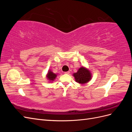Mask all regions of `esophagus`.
Returning <instances> with one entry per match:
<instances>
[{
	"label": "esophagus",
	"instance_id": "esophagus-1",
	"mask_svg": "<svg viewBox=\"0 0 132 132\" xmlns=\"http://www.w3.org/2000/svg\"><path fill=\"white\" fill-rule=\"evenodd\" d=\"M64 73L66 74H69L70 73V72H69V71H66V72H65Z\"/></svg>",
	"mask_w": 132,
	"mask_h": 132
}]
</instances>
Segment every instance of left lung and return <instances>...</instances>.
<instances>
[{"label": "left lung", "mask_w": 132, "mask_h": 132, "mask_svg": "<svg viewBox=\"0 0 132 132\" xmlns=\"http://www.w3.org/2000/svg\"><path fill=\"white\" fill-rule=\"evenodd\" d=\"M75 81L80 84H85L89 81L91 78V73L89 70L84 67L79 68L77 73L73 74Z\"/></svg>", "instance_id": "1"}]
</instances>
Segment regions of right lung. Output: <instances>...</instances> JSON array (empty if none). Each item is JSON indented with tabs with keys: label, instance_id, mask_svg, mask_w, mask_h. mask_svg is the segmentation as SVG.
Returning <instances> with one entry per match:
<instances>
[{
	"label": "right lung",
	"instance_id": "1",
	"mask_svg": "<svg viewBox=\"0 0 132 132\" xmlns=\"http://www.w3.org/2000/svg\"><path fill=\"white\" fill-rule=\"evenodd\" d=\"M56 77H57V75L54 74L53 72H52L51 71H49L48 73L47 78L49 80H52V81L54 80V79Z\"/></svg>",
	"mask_w": 132,
	"mask_h": 132
}]
</instances>
